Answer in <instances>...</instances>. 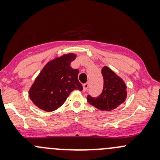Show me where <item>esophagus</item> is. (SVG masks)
<instances>
[{
	"instance_id": "1",
	"label": "esophagus",
	"mask_w": 160,
	"mask_h": 160,
	"mask_svg": "<svg viewBox=\"0 0 160 160\" xmlns=\"http://www.w3.org/2000/svg\"><path fill=\"white\" fill-rule=\"evenodd\" d=\"M88 88H89V83H83V92H86L87 90H88Z\"/></svg>"
}]
</instances>
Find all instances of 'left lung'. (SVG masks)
Returning a JSON list of instances; mask_svg holds the SVG:
<instances>
[{
	"label": "left lung",
	"instance_id": "1",
	"mask_svg": "<svg viewBox=\"0 0 160 160\" xmlns=\"http://www.w3.org/2000/svg\"><path fill=\"white\" fill-rule=\"evenodd\" d=\"M101 73L104 79L102 92L98 97L88 94L87 99L91 105L99 110L110 111L125 101L127 96L126 86L123 80L108 67H103Z\"/></svg>",
	"mask_w": 160,
	"mask_h": 160
}]
</instances>
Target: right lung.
I'll list each match as a JSON object with an SVG mask.
<instances>
[{
	"label": "right lung",
	"mask_w": 160,
	"mask_h": 160,
	"mask_svg": "<svg viewBox=\"0 0 160 160\" xmlns=\"http://www.w3.org/2000/svg\"><path fill=\"white\" fill-rule=\"evenodd\" d=\"M75 55L67 54L48 62L31 88L32 102L46 111L59 108L74 90H83L78 80L79 70L72 69L70 62Z\"/></svg>",
	"instance_id": "right-lung-1"
}]
</instances>
